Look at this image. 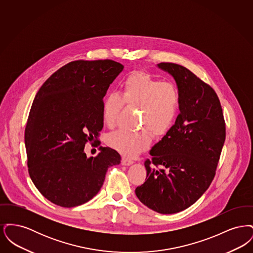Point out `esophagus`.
Segmentation results:
<instances>
[{"label": "esophagus", "mask_w": 253, "mask_h": 253, "mask_svg": "<svg viewBox=\"0 0 253 253\" xmlns=\"http://www.w3.org/2000/svg\"><path fill=\"white\" fill-rule=\"evenodd\" d=\"M121 163H122V165H124V166H130V165H132V163H133V161L131 160V159H129V158L123 157L122 160H121Z\"/></svg>", "instance_id": "esophagus-1"}]
</instances>
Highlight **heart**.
<instances>
[{"label": "heart", "instance_id": "b5f03b06", "mask_svg": "<svg viewBox=\"0 0 253 253\" xmlns=\"http://www.w3.org/2000/svg\"><path fill=\"white\" fill-rule=\"evenodd\" d=\"M182 96L178 87L171 83H162L144 72L132 73L122 84L121 95L109 93L102 102V121L114 127L118 116L124 107L140 111L139 132L118 131L109 134L107 143L125 157H132L146 150L156 137L166 135L174 126L180 112Z\"/></svg>", "mask_w": 253, "mask_h": 253}]
</instances>
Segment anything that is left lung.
<instances>
[{
	"label": "left lung",
	"instance_id": "obj_1",
	"mask_svg": "<svg viewBox=\"0 0 253 253\" xmlns=\"http://www.w3.org/2000/svg\"><path fill=\"white\" fill-rule=\"evenodd\" d=\"M174 79L182 96L173 128L150 151L147 177L135 189L141 203L163 214L176 213L194 204L215 175L226 138L223 111L216 93L186 67L161 62Z\"/></svg>",
	"mask_w": 253,
	"mask_h": 253
}]
</instances>
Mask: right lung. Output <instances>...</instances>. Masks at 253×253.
<instances>
[{"label":"right lung","mask_w":253,"mask_h":253,"mask_svg":"<svg viewBox=\"0 0 253 253\" xmlns=\"http://www.w3.org/2000/svg\"><path fill=\"white\" fill-rule=\"evenodd\" d=\"M123 68L111 60H75L38 91L24 143L30 178L50 202L63 208L84 204L99 192L109 167L121 163L120 154L109 147L89 158L84 147L100 143L103 97Z\"/></svg>","instance_id":"right-lung-1"}]
</instances>
